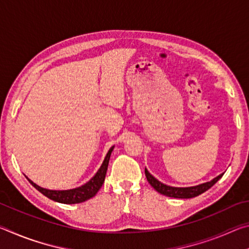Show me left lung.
Returning a JSON list of instances; mask_svg holds the SVG:
<instances>
[{"instance_id": "1", "label": "left lung", "mask_w": 249, "mask_h": 249, "mask_svg": "<svg viewBox=\"0 0 249 249\" xmlns=\"http://www.w3.org/2000/svg\"><path fill=\"white\" fill-rule=\"evenodd\" d=\"M146 178L148 180L151 187H153L156 191L161 193L163 196H170V197H178V199H190V197H195L202 195V193L209 190L211 187H213L218 180L222 178V175L217 176L216 178L209 181V182L202 183L199 185H195V187H188V188H177V187H170V185L163 184L158 181L155 177L151 176L148 170L145 169Z\"/></svg>"}]
</instances>
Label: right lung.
<instances>
[{"label": "right lung", "mask_w": 249, "mask_h": 249, "mask_svg": "<svg viewBox=\"0 0 249 249\" xmlns=\"http://www.w3.org/2000/svg\"><path fill=\"white\" fill-rule=\"evenodd\" d=\"M113 148H114V146L111 147L109 150L107 151V154L104 158L102 166L100 167V169L98 170V172H96L93 178H92L90 181H88L86 184H83L79 188L70 189V190H61V191L60 190H48V189L41 188V187H39V185H37L36 183H34L33 181L29 180L28 178L27 179L34 188H36L37 190H38L40 193H43L45 196L49 197L50 200H53L56 202H59V203H64V204L81 203V202H84V201L91 199V197H93L96 193H98L101 187H102L104 179H105V175H107L109 157H111Z\"/></svg>", "instance_id": "1"}]
</instances>
